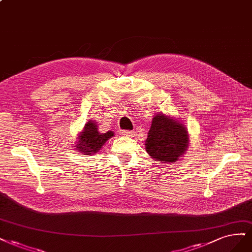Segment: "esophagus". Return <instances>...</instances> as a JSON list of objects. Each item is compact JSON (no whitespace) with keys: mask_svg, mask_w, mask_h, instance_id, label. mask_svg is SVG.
I'll return each instance as SVG.
<instances>
[{"mask_svg":"<svg viewBox=\"0 0 252 252\" xmlns=\"http://www.w3.org/2000/svg\"><path fill=\"white\" fill-rule=\"evenodd\" d=\"M120 133L124 135V136H133L134 132L133 131H129V130H121Z\"/></svg>","mask_w":252,"mask_h":252,"instance_id":"obj_1","label":"esophagus"}]
</instances>
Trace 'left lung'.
Listing matches in <instances>:
<instances>
[{
  "instance_id": "obj_1",
  "label": "left lung",
  "mask_w": 252,
  "mask_h": 252,
  "mask_svg": "<svg viewBox=\"0 0 252 252\" xmlns=\"http://www.w3.org/2000/svg\"><path fill=\"white\" fill-rule=\"evenodd\" d=\"M145 145L147 153L152 158L160 162L174 163L188 149V130L178 120L158 114L152 119Z\"/></svg>"
}]
</instances>
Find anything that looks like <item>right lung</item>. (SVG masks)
<instances>
[{
  "label": "right lung",
  "instance_id": "1",
  "mask_svg": "<svg viewBox=\"0 0 252 252\" xmlns=\"http://www.w3.org/2000/svg\"><path fill=\"white\" fill-rule=\"evenodd\" d=\"M114 136V132L107 131L106 133H101L98 130L97 123L90 120L85 124L82 131L78 135V141L76 144V149L86 155L97 153L102 148L110 137Z\"/></svg>",
  "mask_w": 252,
  "mask_h": 252
}]
</instances>
